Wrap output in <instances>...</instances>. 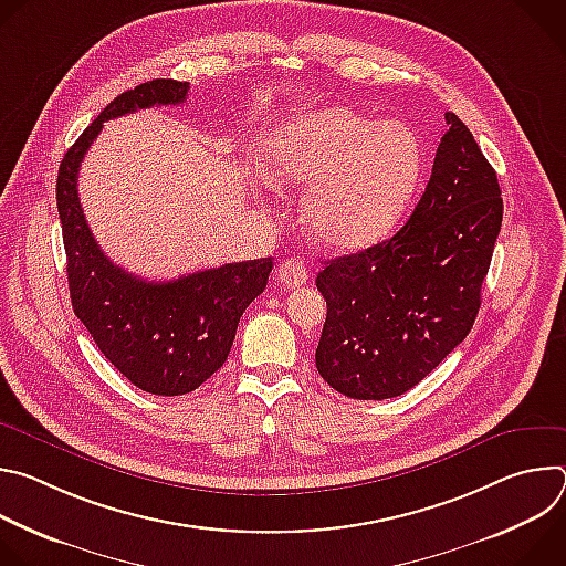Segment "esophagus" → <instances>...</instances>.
<instances>
[{
	"mask_svg": "<svg viewBox=\"0 0 566 566\" xmlns=\"http://www.w3.org/2000/svg\"><path fill=\"white\" fill-rule=\"evenodd\" d=\"M277 280L286 286V289H297L302 284H306L308 280V271L300 260H286L277 266Z\"/></svg>",
	"mask_w": 566,
	"mask_h": 566,
	"instance_id": "1",
	"label": "esophagus"
}]
</instances>
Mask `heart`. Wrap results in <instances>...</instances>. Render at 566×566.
I'll list each match as a JSON object with an SVG mask.
<instances>
[{
	"instance_id": "heart-1",
	"label": "heart",
	"mask_w": 566,
	"mask_h": 566,
	"mask_svg": "<svg viewBox=\"0 0 566 566\" xmlns=\"http://www.w3.org/2000/svg\"><path fill=\"white\" fill-rule=\"evenodd\" d=\"M264 158L275 186H308L302 219L317 244L356 251L380 239L410 203L423 143L408 123L322 107L275 127Z\"/></svg>"
}]
</instances>
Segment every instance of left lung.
I'll list each match as a JSON object with an SVG mask.
<instances>
[{
  "instance_id": "8db88e82",
  "label": "left lung",
  "mask_w": 566,
  "mask_h": 566,
  "mask_svg": "<svg viewBox=\"0 0 566 566\" xmlns=\"http://www.w3.org/2000/svg\"><path fill=\"white\" fill-rule=\"evenodd\" d=\"M432 175L396 234L317 273L327 319L315 367L358 400L400 396L470 334L502 228L493 166L470 129L446 114Z\"/></svg>"
}]
</instances>
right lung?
I'll return each mask as SVG.
<instances>
[{
	"label": "right lung",
	"instance_id": "add662e5",
	"mask_svg": "<svg viewBox=\"0 0 566 566\" xmlns=\"http://www.w3.org/2000/svg\"><path fill=\"white\" fill-rule=\"evenodd\" d=\"M188 90V83L158 77L114 98L66 149L55 184L73 311L105 358L132 385L158 396L188 394L226 363L239 317L266 289L273 269L264 258L147 282L116 266L87 226L77 172L103 123L154 105H181Z\"/></svg>",
	"mask_w": 566,
	"mask_h": 566
}]
</instances>
